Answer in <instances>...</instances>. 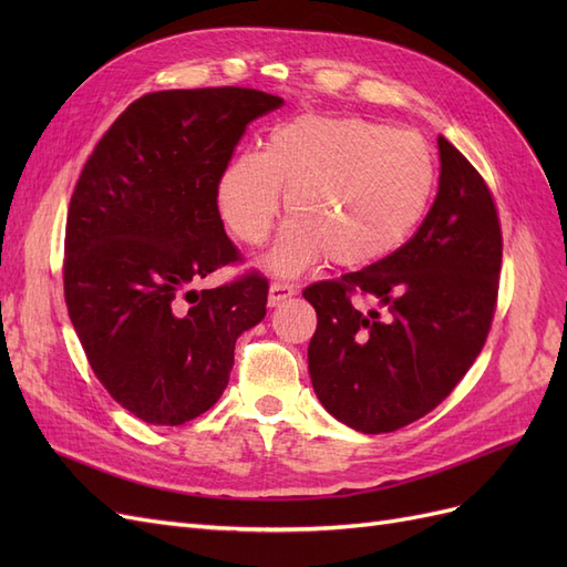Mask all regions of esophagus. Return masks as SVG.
I'll return each mask as SVG.
<instances>
[{
  "mask_svg": "<svg viewBox=\"0 0 567 567\" xmlns=\"http://www.w3.org/2000/svg\"><path fill=\"white\" fill-rule=\"evenodd\" d=\"M290 296H296V288L290 284H284V281H271L269 286V305H279L284 300H288Z\"/></svg>",
  "mask_w": 567,
  "mask_h": 567,
  "instance_id": "34e87169",
  "label": "esophagus"
}]
</instances>
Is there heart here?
<instances>
[{
  "label": "heart",
  "mask_w": 567,
  "mask_h": 567,
  "mask_svg": "<svg viewBox=\"0 0 567 567\" xmlns=\"http://www.w3.org/2000/svg\"><path fill=\"white\" fill-rule=\"evenodd\" d=\"M435 188V156L421 134L362 117L298 115L274 127L265 151H241L215 188L225 227L260 246L284 210L293 221L267 255L277 274L326 260L379 262L423 221Z\"/></svg>",
  "instance_id": "b5f03b06"
}]
</instances>
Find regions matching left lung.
<instances>
[{
	"mask_svg": "<svg viewBox=\"0 0 567 567\" xmlns=\"http://www.w3.org/2000/svg\"><path fill=\"white\" fill-rule=\"evenodd\" d=\"M440 188L416 234L383 260L302 290L317 310L319 402L359 433L433 411L473 367L496 310L502 227L489 186L444 136ZM354 299L380 305L367 313Z\"/></svg>",
	"mask_w": 567,
	"mask_h": 567,
	"instance_id": "8db88e82",
	"label": "left lung"
}]
</instances>
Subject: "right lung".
I'll return each instance as SVG.
<instances>
[{
	"instance_id": "add662e5",
	"label": "right lung",
	"mask_w": 567,
	"mask_h": 567,
	"mask_svg": "<svg viewBox=\"0 0 567 567\" xmlns=\"http://www.w3.org/2000/svg\"><path fill=\"white\" fill-rule=\"evenodd\" d=\"M284 99L248 87L165 90L117 115L68 205L63 293L96 379L130 414L182 425L229 383L234 346L267 312L246 271L192 290L244 257L215 188L236 144Z\"/></svg>"
}]
</instances>
